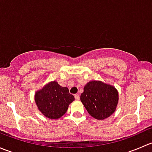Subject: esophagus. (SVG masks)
Wrapping results in <instances>:
<instances>
[{"label":"esophagus","instance_id":"esophagus-1","mask_svg":"<svg viewBox=\"0 0 152 152\" xmlns=\"http://www.w3.org/2000/svg\"><path fill=\"white\" fill-rule=\"evenodd\" d=\"M74 96H75V99H76V100H79V99H80V96H79V94H76Z\"/></svg>","mask_w":152,"mask_h":152}]
</instances>
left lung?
I'll return each mask as SVG.
<instances>
[{"instance_id":"obj_1","label":"left lung","mask_w":152,"mask_h":152,"mask_svg":"<svg viewBox=\"0 0 152 152\" xmlns=\"http://www.w3.org/2000/svg\"><path fill=\"white\" fill-rule=\"evenodd\" d=\"M118 97V92L114 86L102 81L93 80L84 87L80 99L92 117L104 120L115 113Z\"/></svg>"}]
</instances>
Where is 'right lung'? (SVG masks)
Segmentation results:
<instances>
[{
    "label": "right lung",
    "instance_id": "1",
    "mask_svg": "<svg viewBox=\"0 0 152 152\" xmlns=\"http://www.w3.org/2000/svg\"><path fill=\"white\" fill-rule=\"evenodd\" d=\"M34 100L39 111L49 119H59L65 114L68 106L75 100L68 88L52 81L37 90Z\"/></svg>",
    "mask_w": 152,
    "mask_h": 152
}]
</instances>
